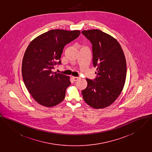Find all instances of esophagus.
Masks as SVG:
<instances>
[{"instance_id": "obj_1", "label": "esophagus", "mask_w": 152, "mask_h": 152, "mask_svg": "<svg viewBox=\"0 0 152 152\" xmlns=\"http://www.w3.org/2000/svg\"><path fill=\"white\" fill-rule=\"evenodd\" d=\"M72 79H73V80H74V81H77L79 79V77H75V76H73L72 77Z\"/></svg>"}]
</instances>
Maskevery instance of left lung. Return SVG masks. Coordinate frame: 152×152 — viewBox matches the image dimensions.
<instances>
[{
	"label": "left lung",
	"mask_w": 152,
	"mask_h": 152,
	"mask_svg": "<svg viewBox=\"0 0 152 152\" xmlns=\"http://www.w3.org/2000/svg\"><path fill=\"white\" fill-rule=\"evenodd\" d=\"M82 33L92 44L93 64L97 69L94 80L86 79L87 87L82 91L84 101L96 109L113 103L120 95L126 76V63L118 41L99 30Z\"/></svg>",
	"instance_id": "left-lung-1"
}]
</instances>
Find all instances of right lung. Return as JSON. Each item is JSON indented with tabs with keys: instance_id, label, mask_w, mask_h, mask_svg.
<instances>
[{
	"instance_id": "1",
	"label": "right lung",
	"mask_w": 152,
	"mask_h": 152,
	"mask_svg": "<svg viewBox=\"0 0 152 152\" xmlns=\"http://www.w3.org/2000/svg\"><path fill=\"white\" fill-rule=\"evenodd\" d=\"M80 34L79 30H51L35 38L28 46L22 62V76L28 91L39 104L51 107L64 100L71 83L69 77L53 69L61 64L65 46Z\"/></svg>"
}]
</instances>
